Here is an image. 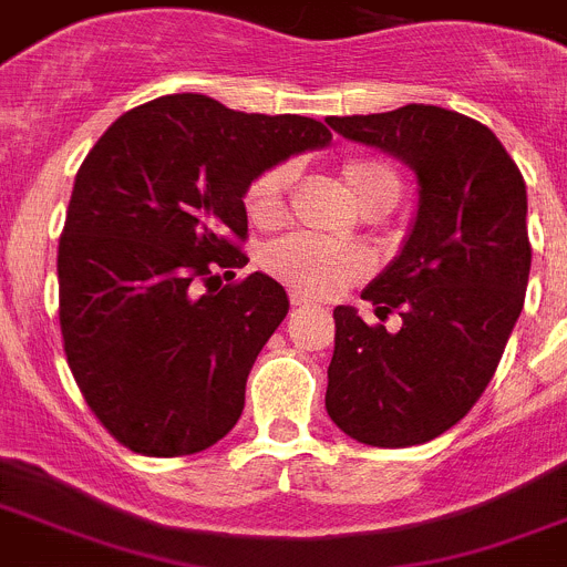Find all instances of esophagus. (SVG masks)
Wrapping results in <instances>:
<instances>
[{
  "label": "esophagus",
  "instance_id": "34e87169",
  "mask_svg": "<svg viewBox=\"0 0 567 567\" xmlns=\"http://www.w3.org/2000/svg\"><path fill=\"white\" fill-rule=\"evenodd\" d=\"M290 305H293V308H308V296H302V293H290Z\"/></svg>",
  "mask_w": 567,
  "mask_h": 567
}]
</instances>
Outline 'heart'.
Wrapping results in <instances>:
<instances>
[{
  "mask_svg": "<svg viewBox=\"0 0 567 567\" xmlns=\"http://www.w3.org/2000/svg\"><path fill=\"white\" fill-rule=\"evenodd\" d=\"M293 181L296 163L290 161L277 163L254 177L246 195L251 220H257L259 226H274L282 220ZM341 181L367 214L386 212L401 197V177L384 161H372V157L344 161ZM262 265L299 293L336 296L372 271V257L361 246H341L310 234H288L265 248Z\"/></svg>",
  "mask_w": 567,
  "mask_h": 567,
  "instance_id": "heart-1",
  "label": "heart"
}]
</instances>
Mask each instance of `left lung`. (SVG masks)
Returning a JSON list of instances; mask_svg holds the SVG:
<instances>
[{
    "label": "left lung",
    "instance_id": "1",
    "mask_svg": "<svg viewBox=\"0 0 567 567\" xmlns=\"http://www.w3.org/2000/svg\"><path fill=\"white\" fill-rule=\"evenodd\" d=\"M339 135L404 161L417 214L404 248L355 308L333 310L330 421L367 446H417L452 430L483 395L506 350L532 271L525 181L481 121L430 104L328 118Z\"/></svg>",
    "mask_w": 567,
    "mask_h": 567
}]
</instances>
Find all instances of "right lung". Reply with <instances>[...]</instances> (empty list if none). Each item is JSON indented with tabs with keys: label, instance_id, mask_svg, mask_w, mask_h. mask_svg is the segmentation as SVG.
Returning <instances> with one entry per match:
<instances>
[{
	"label": "right lung",
	"instance_id": "add662e5",
	"mask_svg": "<svg viewBox=\"0 0 567 567\" xmlns=\"http://www.w3.org/2000/svg\"><path fill=\"white\" fill-rule=\"evenodd\" d=\"M333 141L321 121L183 93L124 112L75 175L59 239V321L81 395L137 455L226 437L246 381L288 313L277 279L212 288L248 257V186Z\"/></svg>",
	"mask_w": 567,
	"mask_h": 567
}]
</instances>
